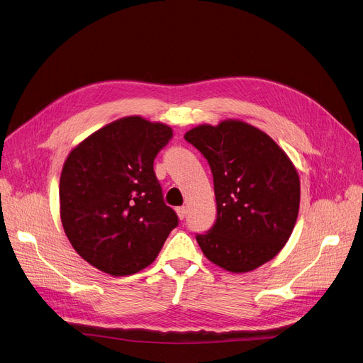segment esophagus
<instances>
[{"label": "esophagus", "mask_w": 363, "mask_h": 363, "mask_svg": "<svg viewBox=\"0 0 363 363\" xmlns=\"http://www.w3.org/2000/svg\"><path fill=\"white\" fill-rule=\"evenodd\" d=\"M175 211H177L179 220H184V218H185V216H186V208H185V207H178Z\"/></svg>", "instance_id": "esophagus-1"}]
</instances>
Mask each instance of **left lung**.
I'll return each instance as SVG.
<instances>
[{
    "label": "left lung",
    "instance_id": "1",
    "mask_svg": "<svg viewBox=\"0 0 363 363\" xmlns=\"http://www.w3.org/2000/svg\"><path fill=\"white\" fill-rule=\"evenodd\" d=\"M184 138L213 172L217 220L210 232L196 235L204 256L233 274L274 259L300 210V177L288 155L265 131L233 118L200 124Z\"/></svg>",
    "mask_w": 363,
    "mask_h": 363
}]
</instances>
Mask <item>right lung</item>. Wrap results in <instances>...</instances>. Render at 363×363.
Returning <instances> with one entry per match:
<instances>
[{
    "instance_id": "1",
    "label": "right lung",
    "mask_w": 363,
    "mask_h": 363,
    "mask_svg": "<svg viewBox=\"0 0 363 363\" xmlns=\"http://www.w3.org/2000/svg\"><path fill=\"white\" fill-rule=\"evenodd\" d=\"M172 128L140 116L118 118L75 146L59 181L60 220L72 247L113 277L140 272L178 225L153 171Z\"/></svg>"
}]
</instances>
